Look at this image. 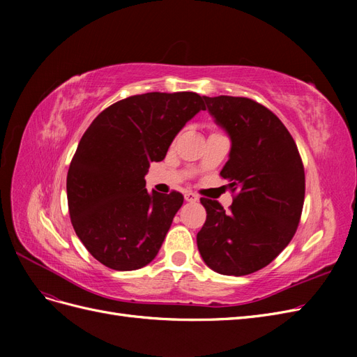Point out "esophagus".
I'll return each mask as SVG.
<instances>
[{
    "mask_svg": "<svg viewBox=\"0 0 357 357\" xmlns=\"http://www.w3.org/2000/svg\"><path fill=\"white\" fill-rule=\"evenodd\" d=\"M185 199H186L188 202H197L199 198H198L197 193H193V192H186V193H185Z\"/></svg>",
    "mask_w": 357,
    "mask_h": 357,
    "instance_id": "1",
    "label": "esophagus"
}]
</instances>
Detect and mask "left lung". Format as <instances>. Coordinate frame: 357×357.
Segmentation results:
<instances>
[{"instance_id": "left-lung-1", "label": "left lung", "mask_w": 357, "mask_h": 357, "mask_svg": "<svg viewBox=\"0 0 357 357\" xmlns=\"http://www.w3.org/2000/svg\"><path fill=\"white\" fill-rule=\"evenodd\" d=\"M204 100L231 137L220 177L235 195L229 211L201 198L207 219L197 244L213 271L247 275L271 264L294 238L305 198L304 164L287 128L265 105L244 96Z\"/></svg>"}]
</instances>
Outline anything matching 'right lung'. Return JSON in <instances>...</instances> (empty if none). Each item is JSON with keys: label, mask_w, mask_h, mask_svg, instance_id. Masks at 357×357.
<instances>
[{"label": "right lung", "mask_w": 357, "mask_h": 357, "mask_svg": "<svg viewBox=\"0 0 357 357\" xmlns=\"http://www.w3.org/2000/svg\"><path fill=\"white\" fill-rule=\"evenodd\" d=\"M199 110L195 92H149L107 107L86 129L67 174L68 211L83 245L107 268L134 271L158 255L183 195H149L144 176Z\"/></svg>", "instance_id": "add662e5"}]
</instances>
